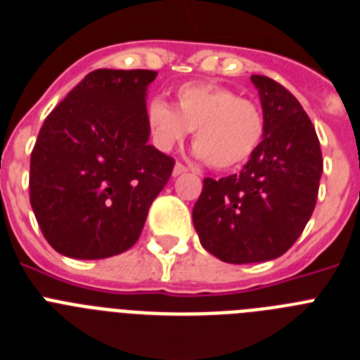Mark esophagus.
<instances>
[{"label":"esophagus","mask_w":360,"mask_h":360,"mask_svg":"<svg viewBox=\"0 0 360 360\" xmlns=\"http://www.w3.org/2000/svg\"><path fill=\"white\" fill-rule=\"evenodd\" d=\"M186 172H188V168H186L185 165H181V162H175L174 172H172V174H174V177H177V175H183V174H186Z\"/></svg>","instance_id":"esophagus-1"}]
</instances>
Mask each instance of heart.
Returning <instances> with one entry per match:
<instances>
[{
	"mask_svg": "<svg viewBox=\"0 0 360 360\" xmlns=\"http://www.w3.org/2000/svg\"><path fill=\"white\" fill-rule=\"evenodd\" d=\"M153 144L161 152L195 129L194 155L214 168L229 170L249 161L264 137V115L249 98L216 84H185L177 89V108L162 98L148 104Z\"/></svg>",
	"mask_w": 360,
	"mask_h": 360,
	"instance_id": "1",
	"label": "heart"
}]
</instances>
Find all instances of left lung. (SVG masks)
<instances>
[{"label": "left lung", "instance_id": "1", "mask_svg": "<svg viewBox=\"0 0 360 360\" xmlns=\"http://www.w3.org/2000/svg\"><path fill=\"white\" fill-rule=\"evenodd\" d=\"M264 110V139L240 174L203 181L192 210L201 245L226 264L282 256L315 210L322 152L300 102L262 75L250 77Z\"/></svg>", "mask_w": 360, "mask_h": 360}]
</instances>
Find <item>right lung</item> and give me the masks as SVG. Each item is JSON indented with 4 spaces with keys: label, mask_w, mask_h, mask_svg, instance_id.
Wrapping results in <instances>:
<instances>
[{
    "label": "right lung",
    "mask_w": 360,
    "mask_h": 360,
    "mask_svg": "<svg viewBox=\"0 0 360 360\" xmlns=\"http://www.w3.org/2000/svg\"><path fill=\"white\" fill-rule=\"evenodd\" d=\"M148 69H96L49 113L31 153V207L56 252L102 259L135 245L175 161L148 144Z\"/></svg>",
    "instance_id": "obj_1"
}]
</instances>
